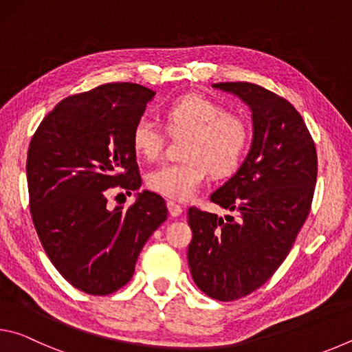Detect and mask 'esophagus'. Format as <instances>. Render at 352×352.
Masks as SVG:
<instances>
[{
  "label": "esophagus",
  "instance_id": "esophagus-1",
  "mask_svg": "<svg viewBox=\"0 0 352 352\" xmlns=\"http://www.w3.org/2000/svg\"><path fill=\"white\" fill-rule=\"evenodd\" d=\"M168 210H169V214L172 217L182 216V212H183V208L180 205H177L175 201H168Z\"/></svg>",
  "mask_w": 352,
  "mask_h": 352
}]
</instances>
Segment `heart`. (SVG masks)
I'll return each instance as SVG.
<instances>
[{"label":"heart","mask_w":352,"mask_h":352,"mask_svg":"<svg viewBox=\"0 0 352 352\" xmlns=\"http://www.w3.org/2000/svg\"><path fill=\"white\" fill-rule=\"evenodd\" d=\"M168 132L188 135L183 142L184 160L164 163L147 175V186L168 199L186 200L194 195L210 170L223 177L237 169L248 147L250 127L241 115L200 94H184L163 110ZM136 153L157 160L163 153L166 132L148 118L136 121L132 130Z\"/></svg>","instance_id":"heart-1"}]
</instances>
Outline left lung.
<instances>
[{
    "mask_svg": "<svg viewBox=\"0 0 352 352\" xmlns=\"http://www.w3.org/2000/svg\"><path fill=\"white\" fill-rule=\"evenodd\" d=\"M212 87L250 107L253 141L239 170L211 194L212 204L231 214L219 217L189 208L188 262L201 292L234 301L269 281L287 258L311 211L317 151L289 100L248 82Z\"/></svg>",
    "mask_w": 352,
    "mask_h": 352,
    "instance_id": "1",
    "label": "left lung"
}]
</instances>
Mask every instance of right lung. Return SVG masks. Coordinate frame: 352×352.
<instances>
[{
	"mask_svg": "<svg viewBox=\"0 0 352 352\" xmlns=\"http://www.w3.org/2000/svg\"><path fill=\"white\" fill-rule=\"evenodd\" d=\"M153 96L126 82L74 94L47 113L29 144V208L38 239L58 273L85 294L126 285L144 243L168 219L164 199L151 190L136 194L127 210L107 206V189L132 194L141 186L132 130Z\"/></svg>",
	"mask_w": 352,
	"mask_h": 352,
	"instance_id": "add662e5",
	"label": "right lung"
}]
</instances>
